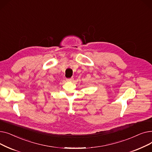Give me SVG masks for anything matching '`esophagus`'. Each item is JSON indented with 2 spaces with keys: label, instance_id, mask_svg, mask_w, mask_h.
<instances>
[{
  "label": "esophagus",
  "instance_id": "34e87169",
  "mask_svg": "<svg viewBox=\"0 0 152 152\" xmlns=\"http://www.w3.org/2000/svg\"><path fill=\"white\" fill-rule=\"evenodd\" d=\"M73 79H74V78H73V77H70V78H68V79H66V81H69V82H71V81H73Z\"/></svg>",
  "mask_w": 152,
  "mask_h": 152
}]
</instances>
